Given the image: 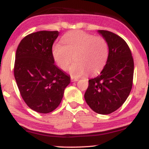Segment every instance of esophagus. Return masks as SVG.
<instances>
[{
    "instance_id": "1",
    "label": "esophagus",
    "mask_w": 149,
    "mask_h": 149,
    "mask_svg": "<svg viewBox=\"0 0 149 149\" xmlns=\"http://www.w3.org/2000/svg\"><path fill=\"white\" fill-rule=\"evenodd\" d=\"M71 80L72 82H76L78 80V78H73V77H71Z\"/></svg>"
}]
</instances>
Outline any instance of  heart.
<instances>
[{
	"label": "heart",
	"instance_id": "b5f03b06",
	"mask_svg": "<svg viewBox=\"0 0 149 149\" xmlns=\"http://www.w3.org/2000/svg\"><path fill=\"white\" fill-rule=\"evenodd\" d=\"M61 43L53 45L52 52L54 61L62 70L69 67V73L74 78L88 73L95 76L104 69L109 57V45L102 37H95L82 31L69 32L61 38Z\"/></svg>",
	"mask_w": 149,
	"mask_h": 149
}]
</instances>
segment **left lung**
<instances>
[{"instance_id": "obj_1", "label": "left lung", "mask_w": 149, "mask_h": 149, "mask_svg": "<svg viewBox=\"0 0 149 149\" xmlns=\"http://www.w3.org/2000/svg\"><path fill=\"white\" fill-rule=\"evenodd\" d=\"M109 45V57L98 76L89 80L85 100L92 110L102 115L119 109L132 87L134 61L129 46L122 38L109 31L98 30Z\"/></svg>"}]
</instances>
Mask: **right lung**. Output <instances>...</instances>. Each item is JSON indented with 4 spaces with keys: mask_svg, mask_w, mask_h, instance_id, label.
Wrapping results in <instances>:
<instances>
[{
    "mask_svg": "<svg viewBox=\"0 0 149 149\" xmlns=\"http://www.w3.org/2000/svg\"><path fill=\"white\" fill-rule=\"evenodd\" d=\"M57 31H40L24 38L15 55L14 75L19 90L30 109L48 113L57 109L71 81L54 64L52 48Z\"/></svg>",
    "mask_w": 149,
    "mask_h": 149,
    "instance_id": "add662e5",
    "label": "right lung"
}]
</instances>
